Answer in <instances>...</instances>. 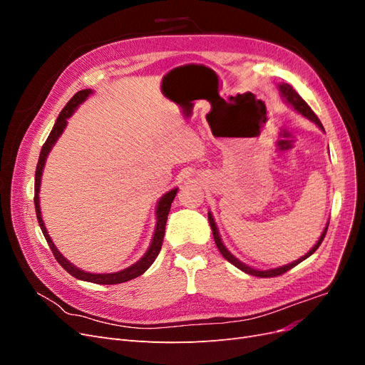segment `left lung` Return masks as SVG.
Listing matches in <instances>:
<instances>
[{"instance_id":"left-lung-1","label":"left lung","mask_w":365,"mask_h":365,"mask_svg":"<svg viewBox=\"0 0 365 365\" xmlns=\"http://www.w3.org/2000/svg\"><path fill=\"white\" fill-rule=\"evenodd\" d=\"M279 91H280L282 97L284 98V102L289 103V105L295 109L297 113H300L302 115H304L306 118H309L311 121H315V123L318 125V128L323 129L322 121L318 120V117L315 115V113L312 111L311 106H309V105L303 101V98H302L300 96H298V93L294 90V88H292L289 83H280V85H279ZM323 130H324V129H323ZM208 222H210V227H212L213 237H215V244H216L217 250L220 251V254H222V256H224L230 263H233L235 267L239 268L240 271H244V272H247V274H250V275H256V277H277V275H282V274H284L286 271H289V269H292L294 267H297L298 263L303 262V260L307 259L309 256H312V254L318 250V247L322 245V242H323V239H324V236H326V233H327V227H329V224H326V228H324V231L322 233V236H319L317 244L312 247L311 251H309L307 254H304L303 257H300V259L292 262V263H289V264H284V267H280V268L260 271V269H254V268L248 267V264H245V263H242L239 259H236V257L233 256V254H231V252L225 248V245L222 244V239H220V236H219V230H217V227H216V224H215V219H213V216H212V213H210V212H208Z\"/></svg>"}]
</instances>
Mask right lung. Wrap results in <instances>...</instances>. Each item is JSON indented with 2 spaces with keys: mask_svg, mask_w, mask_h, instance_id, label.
Wrapping results in <instances>:
<instances>
[{
  "mask_svg": "<svg viewBox=\"0 0 365 365\" xmlns=\"http://www.w3.org/2000/svg\"><path fill=\"white\" fill-rule=\"evenodd\" d=\"M91 94H93V90H82V91L76 93L71 97V101L67 105H65V108L61 111V114L56 120V123H54V126L50 132L47 141L43 143V146H42L41 153H39L38 165H36V173H35V208H36V217H38L39 227L42 230V235H43V237H46L50 250L53 251V256L56 257L58 263L65 271L71 274L73 277L83 280V282H91V283H97V284H117V283H125L128 280L138 277V275H141L143 272H146V269L150 267V264L155 262L157 256L160 254L161 245H163L165 222H168V215L170 212V205L175 200L178 189H173L168 193H164L160 197V201L157 204V212H155L157 213V227H155V233H153V237H152V242H150V247L145 252V256H143L138 262H135L134 264H130L129 268H125V269H121L118 272H111V274H93V272H86L83 269L76 268L73 263H70L67 259L62 256V254L58 251V248L54 247L51 237L48 236V231H47L46 225H43V220H42V216H41V207H39V185H41L42 170H43V165H46L47 155L50 153L51 148L54 146V143H56L58 138L61 137L65 126H67V118L76 111L77 106L83 103Z\"/></svg>",
  "mask_w": 365,
  "mask_h": 365,
  "instance_id": "right-lung-1",
  "label": "right lung"
}]
</instances>
